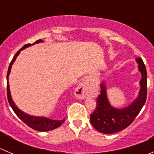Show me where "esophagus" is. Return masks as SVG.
Returning <instances> with one entry per match:
<instances>
[{
  "instance_id": "1",
  "label": "esophagus",
  "mask_w": 154,
  "mask_h": 154,
  "mask_svg": "<svg viewBox=\"0 0 154 154\" xmlns=\"http://www.w3.org/2000/svg\"><path fill=\"white\" fill-rule=\"evenodd\" d=\"M75 94L80 99L86 98L88 96L93 94L92 88L89 80H85L81 83H80L76 88Z\"/></svg>"
}]
</instances>
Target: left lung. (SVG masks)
<instances>
[{"label":"left lung","mask_w":154,"mask_h":154,"mask_svg":"<svg viewBox=\"0 0 154 154\" xmlns=\"http://www.w3.org/2000/svg\"><path fill=\"white\" fill-rule=\"evenodd\" d=\"M138 69L142 75L139 94L134 100L124 108L112 106L107 97L105 82L100 83V94L97 98L95 110L90 116L91 125L98 132L112 134L127 128L134 121L145 103L147 97V71L143 60L136 58Z\"/></svg>","instance_id":"left-lung-1"}]
</instances>
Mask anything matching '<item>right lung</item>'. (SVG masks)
<instances>
[{"label":"right lung","instance_id":"obj_1","mask_svg":"<svg viewBox=\"0 0 154 154\" xmlns=\"http://www.w3.org/2000/svg\"><path fill=\"white\" fill-rule=\"evenodd\" d=\"M43 42V41L42 39L37 40L36 42L33 43V44H27L24 46H23L18 52L15 54V55L14 56L13 59L11 61L10 66H9L8 71H7V98H8L9 103H10V106L12 107V109H13L14 112L16 114V116L22 121L23 122L26 124L27 126H29L30 128L33 129V130H37V131H41V132H46L49 131V130H54V129L57 128V127H60L63 122H65V119L60 121H57V120H52V119H48L46 117H43V116H30L28 115L27 113L21 111L20 109H18V107L15 105V103H14L13 100L12 98V96H11L10 93V84H9V76H10L11 68H12V65L15 63V60L18 57V56L19 55L20 52H21L22 50L25 49V48L30 47V46L33 45L35 44H38V43Z\"/></svg>","mask_w":154,"mask_h":154}]
</instances>
